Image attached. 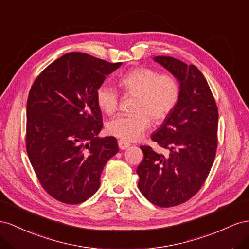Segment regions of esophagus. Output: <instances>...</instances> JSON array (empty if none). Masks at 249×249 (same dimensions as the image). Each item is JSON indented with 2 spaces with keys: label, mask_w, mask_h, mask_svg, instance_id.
<instances>
[{
  "label": "esophagus",
  "mask_w": 249,
  "mask_h": 249,
  "mask_svg": "<svg viewBox=\"0 0 249 249\" xmlns=\"http://www.w3.org/2000/svg\"><path fill=\"white\" fill-rule=\"evenodd\" d=\"M118 145H119V148L121 149V150H125V149H127V148L130 146L129 143H127V142H125L123 140H119L118 141Z\"/></svg>",
  "instance_id": "esophagus-1"
}]
</instances>
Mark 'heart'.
Wrapping results in <instances>:
<instances>
[{
	"label": "heart",
	"instance_id": "heart-1",
	"mask_svg": "<svg viewBox=\"0 0 249 249\" xmlns=\"http://www.w3.org/2000/svg\"><path fill=\"white\" fill-rule=\"evenodd\" d=\"M119 85L126 94L137 95L130 115H121L107 123V131L126 142L139 140L149 128L151 119L155 123L165 121L175 109L179 100L178 81L172 75H160L150 68H134L119 78ZM96 100L99 107L112 115L119 107L118 91L108 84L98 88Z\"/></svg>",
	"mask_w": 249,
	"mask_h": 249
}]
</instances>
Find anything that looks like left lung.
I'll return each instance as SVG.
<instances>
[{
  "label": "left lung",
  "instance_id": "obj_1",
  "mask_svg": "<svg viewBox=\"0 0 249 249\" xmlns=\"http://www.w3.org/2000/svg\"><path fill=\"white\" fill-rule=\"evenodd\" d=\"M179 82V100L151 140L164 155L141 146L144 160L138 167V186L147 199L160 208L188 201L200 190L217 150L218 109L202 73L194 65L170 57L153 58Z\"/></svg>",
  "mask_w": 249,
  "mask_h": 249
}]
</instances>
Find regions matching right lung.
I'll list each match as a JSON object with an SVG mask.
<instances>
[{"mask_svg": "<svg viewBox=\"0 0 249 249\" xmlns=\"http://www.w3.org/2000/svg\"><path fill=\"white\" fill-rule=\"evenodd\" d=\"M121 65L72 52L33 82L27 101V153L42 188L56 200H88L100 187L106 162L119 151L116 138L98 137L103 122L96 93Z\"/></svg>", "mask_w": 249, "mask_h": 249, "instance_id": "add662e5", "label": "right lung"}]
</instances>
